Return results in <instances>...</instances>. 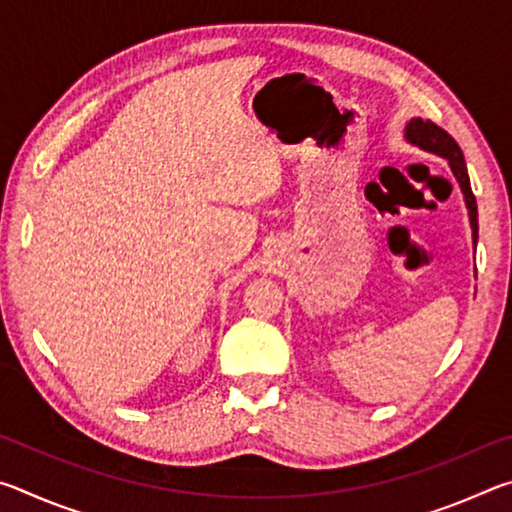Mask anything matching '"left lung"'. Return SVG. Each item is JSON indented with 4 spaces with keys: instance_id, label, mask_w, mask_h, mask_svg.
I'll return each mask as SVG.
<instances>
[{
    "instance_id": "1",
    "label": "left lung",
    "mask_w": 512,
    "mask_h": 512,
    "mask_svg": "<svg viewBox=\"0 0 512 512\" xmlns=\"http://www.w3.org/2000/svg\"><path fill=\"white\" fill-rule=\"evenodd\" d=\"M406 142L413 144V146H420L422 151H429V153H436L440 158H445L449 162V167H452V173L458 180V185H461V192L465 198V205H467V212H470V225H472V241L476 246V239H479V219H476V198L472 194V187H470V176H467V167H465V158H463V151L461 146L456 144V140L443 128L433 124L429 119H420V117H413L409 124H406V131H404Z\"/></svg>"
}]
</instances>
